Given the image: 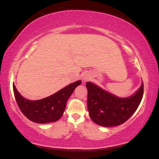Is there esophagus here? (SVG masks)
I'll list each match as a JSON object with an SVG mask.
<instances>
[{"label":"esophagus","mask_w":159,"mask_h":159,"mask_svg":"<svg viewBox=\"0 0 159 159\" xmlns=\"http://www.w3.org/2000/svg\"><path fill=\"white\" fill-rule=\"evenodd\" d=\"M89 79H90V78L89 77H87V76H85V77L83 78V80H84L85 81H86V80H89Z\"/></svg>","instance_id":"obj_1"}]
</instances>
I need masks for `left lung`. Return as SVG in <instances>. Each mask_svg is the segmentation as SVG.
Wrapping results in <instances>:
<instances>
[{"instance_id": "left-lung-1", "label": "left lung", "mask_w": 159, "mask_h": 159, "mask_svg": "<svg viewBox=\"0 0 159 159\" xmlns=\"http://www.w3.org/2000/svg\"><path fill=\"white\" fill-rule=\"evenodd\" d=\"M88 109L94 122L104 127L122 124L128 120L140 104L144 93L142 83L133 96L119 98L106 92L93 83H86Z\"/></svg>"}]
</instances>
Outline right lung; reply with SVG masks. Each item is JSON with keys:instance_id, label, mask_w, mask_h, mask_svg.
<instances>
[{"instance_id": "obj_1", "label": "right lung", "mask_w": 159, "mask_h": 159, "mask_svg": "<svg viewBox=\"0 0 159 159\" xmlns=\"http://www.w3.org/2000/svg\"><path fill=\"white\" fill-rule=\"evenodd\" d=\"M80 83L81 81L78 80L52 95L36 101L24 98L18 93L15 85H13V91L19 108L28 119L38 123H52L57 121L62 116L67 99Z\"/></svg>"}]
</instances>
